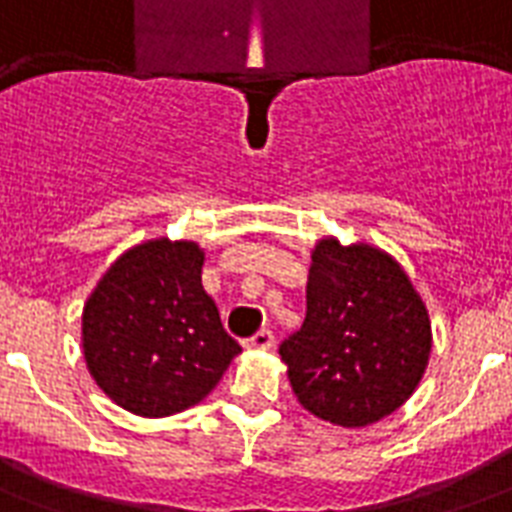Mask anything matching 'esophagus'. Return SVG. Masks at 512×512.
Listing matches in <instances>:
<instances>
[{
	"instance_id": "esophagus-1",
	"label": "esophagus",
	"mask_w": 512,
	"mask_h": 512,
	"mask_svg": "<svg viewBox=\"0 0 512 512\" xmlns=\"http://www.w3.org/2000/svg\"><path fill=\"white\" fill-rule=\"evenodd\" d=\"M247 348L271 350V348H273V332H271V329H260L257 335L249 337V340H247Z\"/></svg>"
}]
</instances>
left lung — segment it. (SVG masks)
<instances>
[{
    "mask_svg": "<svg viewBox=\"0 0 512 512\" xmlns=\"http://www.w3.org/2000/svg\"><path fill=\"white\" fill-rule=\"evenodd\" d=\"M305 300L303 327L279 348L297 401L342 428L396 412L433 345L428 308L396 257L327 236L313 249Z\"/></svg>",
    "mask_w": 512,
    "mask_h": 512,
    "instance_id": "obj_1",
    "label": "left lung"
}]
</instances>
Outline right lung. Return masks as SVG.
<instances>
[{"label": "right lung", "mask_w": 512, "mask_h": 512, "mask_svg": "<svg viewBox=\"0 0 512 512\" xmlns=\"http://www.w3.org/2000/svg\"><path fill=\"white\" fill-rule=\"evenodd\" d=\"M196 241L151 239L103 273L82 313L92 380L140 417H170L212 393L241 345L201 287Z\"/></svg>", "instance_id": "1"}]
</instances>
